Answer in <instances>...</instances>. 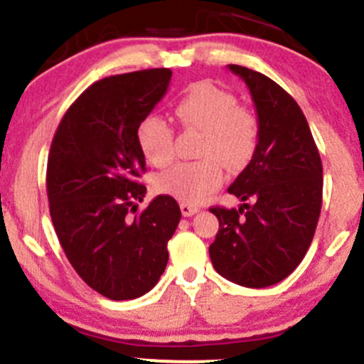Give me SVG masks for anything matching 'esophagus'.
<instances>
[{"label":"esophagus","instance_id":"1","mask_svg":"<svg viewBox=\"0 0 364 364\" xmlns=\"http://www.w3.org/2000/svg\"><path fill=\"white\" fill-rule=\"evenodd\" d=\"M179 209H181V214H183V216H193L195 213H198V208H197V205L186 204V202H181V204H179Z\"/></svg>","mask_w":364,"mask_h":364}]
</instances>
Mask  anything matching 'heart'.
<instances>
[{"label":"heart","mask_w":364,"mask_h":364,"mask_svg":"<svg viewBox=\"0 0 364 364\" xmlns=\"http://www.w3.org/2000/svg\"><path fill=\"white\" fill-rule=\"evenodd\" d=\"M174 113L185 127L204 132L197 162H181L153 179L159 193L186 204L208 200L223 183V162L240 169L255 155L259 141V120L255 112L239 105L230 92L202 82L190 87L174 105ZM137 146L148 162L164 167L174 159V131L162 117L148 114L136 131Z\"/></svg>","instance_id":"1"}]
</instances>
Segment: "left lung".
<instances>
[{"instance_id": "8db88e82", "label": "left lung", "mask_w": 364, "mask_h": 364, "mask_svg": "<svg viewBox=\"0 0 364 364\" xmlns=\"http://www.w3.org/2000/svg\"><path fill=\"white\" fill-rule=\"evenodd\" d=\"M246 82L259 120V141L228 192L251 200L211 208L220 221L209 256L216 272L246 288L281 282L300 265L323 204V164L296 101L269 76L230 64Z\"/></svg>"}]
</instances>
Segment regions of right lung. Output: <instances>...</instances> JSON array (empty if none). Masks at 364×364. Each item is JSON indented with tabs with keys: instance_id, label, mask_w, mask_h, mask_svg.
I'll list each match as a JSON object with an SVG mask.
<instances>
[{
	"instance_id": "add662e5",
	"label": "right lung",
	"mask_w": 364,
	"mask_h": 364,
	"mask_svg": "<svg viewBox=\"0 0 364 364\" xmlns=\"http://www.w3.org/2000/svg\"><path fill=\"white\" fill-rule=\"evenodd\" d=\"M171 76L155 68L99 80L53 134L47 166L53 228L76 274L109 300L139 298L159 282L181 220L169 195L131 218L146 193L137 125L164 97Z\"/></svg>"
}]
</instances>
